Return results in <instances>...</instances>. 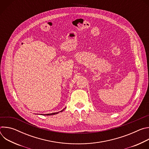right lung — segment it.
<instances>
[{"label": "right lung", "mask_w": 149, "mask_h": 149, "mask_svg": "<svg viewBox=\"0 0 149 149\" xmlns=\"http://www.w3.org/2000/svg\"><path fill=\"white\" fill-rule=\"evenodd\" d=\"M65 109H66V107H65V108H64V109H63V110H62L61 111H59V112H56V113H50V114H45V116H46V115H47V116H51V115H55V114H56L59 113V112H62V111H63ZM43 115H44V114H43ZM44 115H45V114H44Z\"/></svg>", "instance_id": "1"}]
</instances>
